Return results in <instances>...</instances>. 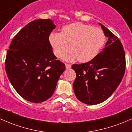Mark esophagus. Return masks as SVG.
I'll list each match as a JSON object with an SVG mask.
<instances>
[{
    "instance_id": "1",
    "label": "esophagus",
    "mask_w": 132,
    "mask_h": 132,
    "mask_svg": "<svg viewBox=\"0 0 132 132\" xmlns=\"http://www.w3.org/2000/svg\"><path fill=\"white\" fill-rule=\"evenodd\" d=\"M65 66H66V68L67 69H70L71 68V64H65Z\"/></svg>"
}]
</instances>
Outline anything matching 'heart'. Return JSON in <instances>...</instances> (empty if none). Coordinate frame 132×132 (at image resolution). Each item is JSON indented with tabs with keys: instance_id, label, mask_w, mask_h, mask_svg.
<instances>
[{
	"instance_id": "1",
	"label": "heart",
	"mask_w": 132,
	"mask_h": 132,
	"mask_svg": "<svg viewBox=\"0 0 132 132\" xmlns=\"http://www.w3.org/2000/svg\"><path fill=\"white\" fill-rule=\"evenodd\" d=\"M105 39L102 29L80 22L64 26L61 33L53 32L49 36V42L56 57L61 58L71 50L73 51L64 59L69 61L77 58L80 63H86L93 59Z\"/></svg>"
}]
</instances>
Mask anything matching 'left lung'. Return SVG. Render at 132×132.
Returning a JSON list of instances; mask_svg holds the SVG:
<instances>
[{
    "label": "left lung",
    "instance_id": "left-lung-1",
    "mask_svg": "<svg viewBox=\"0 0 132 132\" xmlns=\"http://www.w3.org/2000/svg\"><path fill=\"white\" fill-rule=\"evenodd\" d=\"M108 41L103 51L88 63L75 64L73 89L76 98L87 105H96L108 99L122 80L126 61L119 39L100 23Z\"/></svg>",
    "mask_w": 132,
    "mask_h": 132
}]
</instances>
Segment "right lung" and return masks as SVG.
<instances>
[{"label": "right lung", "instance_id": "obj_1", "mask_svg": "<svg viewBox=\"0 0 132 132\" xmlns=\"http://www.w3.org/2000/svg\"><path fill=\"white\" fill-rule=\"evenodd\" d=\"M55 28L51 19L31 22L15 36L7 51V77L19 95L31 102L49 99L65 70L49 42Z\"/></svg>", "mask_w": 132, "mask_h": 132}]
</instances>
